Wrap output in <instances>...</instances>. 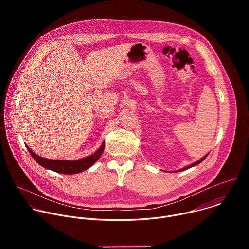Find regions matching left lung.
Masks as SVG:
<instances>
[{"mask_svg":"<svg viewBox=\"0 0 249 249\" xmlns=\"http://www.w3.org/2000/svg\"><path fill=\"white\" fill-rule=\"evenodd\" d=\"M208 156V155H207ZM207 156H205L204 158H202L201 160H199L198 161H196V162H194V163H192V164H190V165H188V166H186V167H184V168H181L180 170H178V171H182V170H185V169H188V168H190V167H192V166H194V165H197V164H199L200 162H202L206 158H207Z\"/></svg>","mask_w":249,"mask_h":249,"instance_id":"8db88e82","label":"left lung"}]
</instances>
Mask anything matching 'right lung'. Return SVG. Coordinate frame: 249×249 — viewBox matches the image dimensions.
<instances>
[{"label":"right lung","instance_id":"obj_1","mask_svg":"<svg viewBox=\"0 0 249 249\" xmlns=\"http://www.w3.org/2000/svg\"><path fill=\"white\" fill-rule=\"evenodd\" d=\"M29 154L31 157L35 160V161L38 162L41 166L51 169L55 172L59 173H64V174H75L82 172L86 169H88L89 166H91L101 156L104 150V143L102 146L97 150L93 155L87 157L85 159H81L78 160H48L41 158L37 156L36 154H34L27 146H26Z\"/></svg>","mask_w":249,"mask_h":249}]
</instances>
